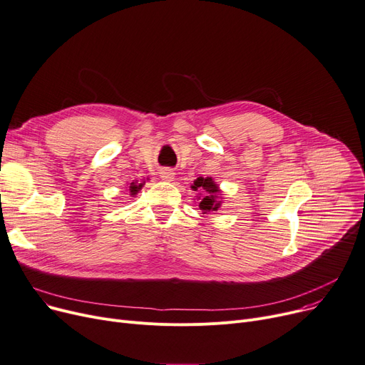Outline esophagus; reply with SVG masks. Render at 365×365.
I'll return each instance as SVG.
<instances>
[{"label":"esophagus","mask_w":365,"mask_h":365,"mask_svg":"<svg viewBox=\"0 0 365 365\" xmlns=\"http://www.w3.org/2000/svg\"><path fill=\"white\" fill-rule=\"evenodd\" d=\"M160 178L164 182H172L175 179V172L172 168H161L160 170Z\"/></svg>","instance_id":"obj_1"}]
</instances>
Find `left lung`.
I'll use <instances>...</instances> for the list:
<instances>
[{
	"label": "left lung",
	"instance_id": "8db88e82",
	"mask_svg": "<svg viewBox=\"0 0 365 365\" xmlns=\"http://www.w3.org/2000/svg\"><path fill=\"white\" fill-rule=\"evenodd\" d=\"M193 190H200V210L201 214H211L212 211H217L222 207L220 197L222 192L218 189L217 183L212 180V178H198L197 180H193V185L190 186Z\"/></svg>",
	"mask_w": 365,
	"mask_h": 365
}]
</instances>
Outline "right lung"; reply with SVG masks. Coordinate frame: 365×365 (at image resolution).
<instances>
[{"label": "right lung", "mask_w": 365, "mask_h": 365, "mask_svg": "<svg viewBox=\"0 0 365 365\" xmlns=\"http://www.w3.org/2000/svg\"><path fill=\"white\" fill-rule=\"evenodd\" d=\"M143 185H145V182H142V183H136V182H132V183H130V186H129V192H130V195H136L138 190H140Z\"/></svg>", "instance_id": "add662e5"}]
</instances>
